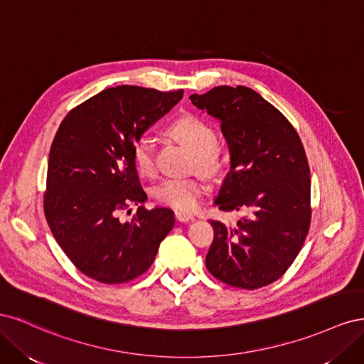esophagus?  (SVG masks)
<instances>
[{
	"label": "esophagus",
	"mask_w": 364,
	"mask_h": 364,
	"mask_svg": "<svg viewBox=\"0 0 364 364\" xmlns=\"http://www.w3.org/2000/svg\"><path fill=\"white\" fill-rule=\"evenodd\" d=\"M174 217H176V220H178V222H182V223L191 222V220H194V214L185 213V211H176Z\"/></svg>",
	"instance_id": "obj_1"
}]
</instances>
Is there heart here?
I'll return each mask as SVG.
<instances>
[{
  "instance_id": "obj_1",
  "label": "heart",
  "mask_w": 364,
  "mask_h": 364,
  "mask_svg": "<svg viewBox=\"0 0 364 364\" xmlns=\"http://www.w3.org/2000/svg\"><path fill=\"white\" fill-rule=\"evenodd\" d=\"M167 134L193 153L197 170L214 173L220 167L217 136L213 126L200 117L185 114L168 126ZM132 162L138 174L150 178L156 171L155 147L149 136H139L132 146ZM208 183L199 176L190 178H168L158 182L153 188L155 199L178 211H191L200 203Z\"/></svg>"
}]
</instances>
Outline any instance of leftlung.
Here are the masks:
<instances>
[{"label":"left lung","instance_id":"1","mask_svg":"<svg viewBox=\"0 0 364 364\" xmlns=\"http://www.w3.org/2000/svg\"><path fill=\"white\" fill-rule=\"evenodd\" d=\"M190 100L220 121L230 153L215 205L246 213L232 226L211 220L206 269L230 287H264L289 270L311 225L302 141L284 114L247 86H215Z\"/></svg>","mask_w":364,"mask_h":364}]
</instances>
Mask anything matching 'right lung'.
Returning a JSON list of instances; mask_svg holds the SVG:
<instances>
[{
    "label": "right lung",
    "mask_w": 364,
    "mask_h": 364,
    "mask_svg": "<svg viewBox=\"0 0 364 364\" xmlns=\"http://www.w3.org/2000/svg\"><path fill=\"white\" fill-rule=\"evenodd\" d=\"M182 94L109 87L73 107L60 123L50 149L43 213L65 255L86 277L103 284L141 277L173 229L168 208L139 206L126 223L118 214L147 199L132 146Z\"/></svg>",
    "instance_id": "1"
}]
</instances>
